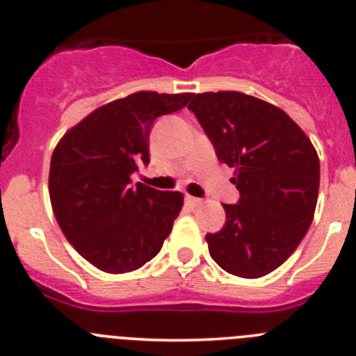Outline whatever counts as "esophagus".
I'll use <instances>...</instances> for the list:
<instances>
[{
	"label": "esophagus",
	"instance_id": "34e87169",
	"mask_svg": "<svg viewBox=\"0 0 356 356\" xmlns=\"http://www.w3.org/2000/svg\"><path fill=\"white\" fill-rule=\"evenodd\" d=\"M186 203H188L189 207L196 208V207H200V204L203 203V201H201L200 198H195V196H186Z\"/></svg>",
	"mask_w": 356,
	"mask_h": 356
}]
</instances>
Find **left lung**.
<instances>
[{"mask_svg":"<svg viewBox=\"0 0 356 356\" xmlns=\"http://www.w3.org/2000/svg\"><path fill=\"white\" fill-rule=\"evenodd\" d=\"M218 161L236 168V204L225 225L207 234L225 272L257 279L291 257L314 220L321 182L315 148L286 111L236 91L196 95L189 103Z\"/></svg>","mask_w":356,"mask_h":356,"instance_id":"left-lung-1","label":"left lung"}]
</instances>
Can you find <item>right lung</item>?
<instances>
[{
	"instance_id": "right-lung-1",
	"label": "right lung",
	"mask_w": 356,
	"mask_h": 356,
	"mask_svg": "<svg viewBox=\"0 0 356 356\" xmlns=\"http://www.w3.org/2000/svg\"><path fill=\"white\" fill-rule=\"evenodd\" d=\"M191 92L141 91L95 110L67 132L51 156L49 198L60 229L89 264L125 274L155 258L182 208L181 193L131 184L149 163V132Z\"/></svg>"
}]
</instances>
